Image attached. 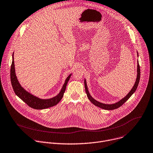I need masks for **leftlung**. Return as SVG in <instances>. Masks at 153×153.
Masks as SVG:
<instances>
[{
	"mask_svg": "<svg viewBox=\"0 0 153 153\" xmlns=\"http://www.w3.org/2000/svg\"><path fill=\"white\" fill-rule=\"evenodd\" d=\"M137 78H136V82L133 87V88L131 89V91H130V92L124 98H123L121 100H120V101H118V103H116L115 104H112V105H106V104H103L98 102V101H96L95 100H94L89 94V92L88 90V88H87V85H86V80H85V91H86V93L87 94V97L89 98V100H90L91 102H92V103H93L95 106L99 107L101 109H103L105 110H114L115 109H117L118 108H120V106H121L131 96V95L136 91L139 82V80H140V66L139 64V62H137Z\"/></svg>",
	"mask_w": 153,
	"mask_h": 153,
	"instance_id": "1",
	"label": "left lung"
}]
</instances>
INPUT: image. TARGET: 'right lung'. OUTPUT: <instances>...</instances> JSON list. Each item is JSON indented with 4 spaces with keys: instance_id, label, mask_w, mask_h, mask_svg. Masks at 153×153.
<instances>
[{
    "instance_id": "obj_1",
    "label": "right lung",
    "mask_w": 153,
    "mask_h": 153,
    "mask_svg": "<svg viewBox=\"0 0 153 153\" xmlns=\"http://www.w3.org/2000/svg\"><path fill=\"white\" fill-rule=\"evenodd\" d=\"M13 58L10 70V77L12 86L15 94L29 107L35 109H44L56 105L63 97L67 83L70 80L71 74L69 75L66 79L65 83L64 84L61 92L58 94V95L50 99H40L27 92L20 85L15 73L14 61Z\"/></svg>"
}]
</instances>
